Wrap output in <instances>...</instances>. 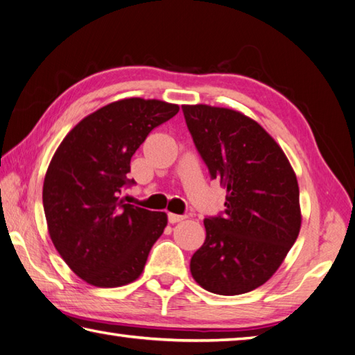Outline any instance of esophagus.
<instances>
[{"label":"esophagus","instance_id":"obj_1","mask_svg":"<svg viewBox=\"0 0 355 355\" xmlns=\"http://www.w3.org/2000/svg\"><path fill=\"white\" fill-rule=\"evenodd\" d=\"M167 219H168V223H178V222H180V220H184V219H185V216H180V214H173V213H168Z\"/></svg>","mask_w":355,"mask_h":355}]
</instances>
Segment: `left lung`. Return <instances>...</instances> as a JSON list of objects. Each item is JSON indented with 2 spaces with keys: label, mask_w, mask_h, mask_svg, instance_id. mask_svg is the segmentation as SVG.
<instances>
[{
  "label": "left lung",
  "mask_w": 355,
  "mask_h": 355,
  "mask_svg": "<svg viewBox=\"0 0 355 355\" xmlns=\"http://www.w3.org/2000/svg\"><path fill=\"white\" fill-rule=\"evenodd\" d=\"M182 112L209 176L227 188L225 209L204 219L207 237L191 257V276L209 293H250L277 271L299 236L297 178L256 121L204 104Z\"/></svg>",
  "instance_id": "left-lung-1"
}]
</instances>
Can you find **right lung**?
I'll list each match as a JSON object with an SVG mask.
<instances>
[{"mask_svg":"<svg viewBox=\"0 0 355 355\" xmlns=\"http://www.w3.org/2000/svg\"><path fill=\"white\" fill-rule=\"evenodd\" d=\"M179 112L164 101L130 98L89 114L64 137L49 165L42 205L55 248L87 284L136 280L164 233L167 214L124 204L130 161L150 132Z\"/></svg>","mask_w":355,"mask_h":355,"instance_id":"add662e5","label":"right lung"}]
</instances>
